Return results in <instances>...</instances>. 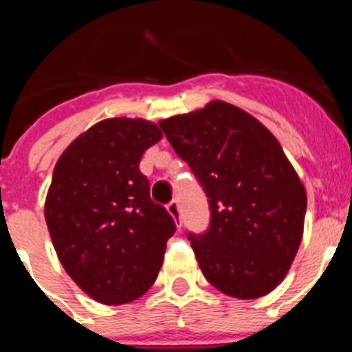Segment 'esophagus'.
<instances>
[{"label":"esophagus","instance_id":"obj_1","mask_svg":"<svg viewBox=\"0 0 352 352\" xmlns=\"http://www.w3.org/2000/svg\"><path fill=\"white\" fill-rule=\"evenodd\" d=\"M167 213L173 217L174 222L178 223V226H182V211H179V204L176 203V201H173V203L167 204Z\"/></svg>","mask_w":352,"mask_h":352}]
</instances>
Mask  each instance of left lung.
<instances>
[{"mask_svg": "<svg viewBox=\"0 0 352 352\" xmlns=\"http://www.w3.org/2000/svg\"><path fill=\"white\" fill-rule=\"evenodd\" d=\"M158 125L210 201L208 232L188 234L206 280L239 300L266 296L291 270L307 211V190L280 142L222 100Z\"/></svg>", "mask_w": 352, "mask_h": 352, "instance_id": "1", "label": "left lung"}]
</instances>
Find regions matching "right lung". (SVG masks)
<instances>
[{
  "label": "right lung",
  "mask_w": 352,
  "mask_h": 352,
  "mask_svg": "<svg viewBox=\"0 0 352 352\" xmlns=\"http://www.w3.org/2000/svg\"><path fill=\"white\" fill-rule=\"evenodd\" d=\"M162 139L157 123L109 118L58 158L43 214L61 266L104 305L138 300L157 280L176 226L149 199L142 153Z\"/></svg>",
  "instance_id": "obj_1"
}]
</instances>
